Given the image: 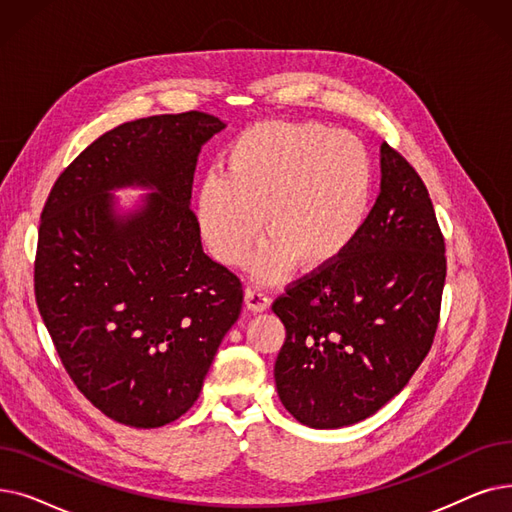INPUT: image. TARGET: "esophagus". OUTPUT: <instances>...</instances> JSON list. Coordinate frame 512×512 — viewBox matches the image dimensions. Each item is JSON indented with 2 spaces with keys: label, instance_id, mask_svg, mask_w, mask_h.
<instances>
[{
  "label": "esophagus",
  "instance_id": "esophagus-1",
  "mask_svg": "<svg viewBox=\"0 0 512 512\" xmlns=\"http://www.w3.org/2000/svg\"><path fill=\"white\" fill-rule=\"evenodd\" d=\"M244 303H247V307L251 311H265L270 307L272 297L268 291H265V288L253 286V288H247V293H244Z\"/></svg>",
  "mask_w": 512,
  "mask_h": 512
}]
</instances>
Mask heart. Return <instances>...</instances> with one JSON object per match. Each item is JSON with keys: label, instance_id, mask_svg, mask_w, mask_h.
Returning <instances> with one entry per match:
<instances>
[{"label": "heart", "instance_id": "heart-1", "mask_svg": "<svg viewBox=\"0 0 512 512\" xmlns=\"http://www.w3.org/2000/svg\"><path fill=\"white\" fill-rule=\"evenodd\" d=\"M374 165L353 133L318 121H261L230 142L221 175L198 190V221L211 253L247 261L259 234L268 244L259 274L278 278L291 261L318 272L362 234L372 205Z\"/></svg>", "mask_w": 512, "mask_h": 512}]
</instances>
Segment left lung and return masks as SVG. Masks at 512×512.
Returning <instances> with one entry per match:
<instances>
[{
    "label": "left lung",
    "instance_id": "1",
    "mask_svg": "<svg viewBox=\"0 0 512 512\" xmlns=\"http://www.w3.org/2000/svg\"><path fill=\"white\" fill-rule=\"evenodd\" d=\"M381 154V194L358 240L272 303L286 328L276 389L307 427L339 429L381 410L437 332L446 240L416 169L387 142Z\"/></svg>",
    "mask_w": 512,
    "mask_h": 512
}]
</instances>
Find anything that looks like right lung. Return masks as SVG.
Segmentation results:
<instances>
[{
  "label": "right lung",
  "instance_id": "right-lung-1",
  "mask_svg": "<svg viewBox=\"0 0 512 512\" xmlns=\"http://www.w3.org/2000/svg\"><path fill=\"white\" fill-rule=\"evenodd\" d=\"M221 129L201 110L123 123L58 175L41 211L39 314L75 387L129 427L186 414L240 316L242 282L203 251L190 209L198 150ZM133 181L158 192L117 220L105 192Z\"/></svg>",
  "mask_w": 512,
  "mask_h": 512
}]
</instances>
